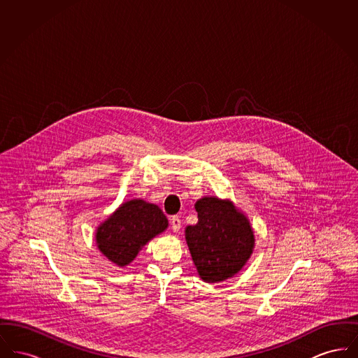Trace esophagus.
Returning <instances> with one entry per match:
<instances>
[{
	"mask_svg": "<svg viewBox=\"0 0 358 358\" xmlns=\"http://www.w3.org/2000/svg\"><path fill=\"white\" fill-rule=\"evenodd\" d=\"M171 231L178 232L181 228V220L178 216H173L171 219Z\"/></svg>",
	"mask_w": 358,
	"mask_h": 358,
	"instance_id": "obj_1",
	"label": "esophagus"
}]
</instances>
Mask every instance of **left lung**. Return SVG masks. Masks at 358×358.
I'll use <instances>...</instances> for the list:
<instances>
[{"label": "left lung", "instance_id": "1", "mask_svg": "<svg viewBox=\"0 0 358 358\" xmlns=\"http://www.w3.org/2000/svg\"><path fill=\"white\" fill-rule=\"evenodd\" d=\"M194 206L199 222L185 229L192 259L203 280L222 282L238 273L252 254L254 232L229 201L204 197Z\"/></svg>", "mask_w": 358, "mask_h": 358}]
</instances>
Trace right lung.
<instances>
[{
    "instance_id": "obj_1",
    "label": "right lung",
    "mask_w": 358,
    "mask_h": 358,
    "mask_svg": "<svg viewBox=\"0 0 358 358\" xmlns=\"http://www.w3.org/2000/svg\"><path fill=\"white\" fill-rule=\"evenodd\" d=\"M168 228V219L157 205L131 200L120 205L96 231V243L103 255L117 266L134 260L139 250Z\"/></svg>"
}]
</instances>
